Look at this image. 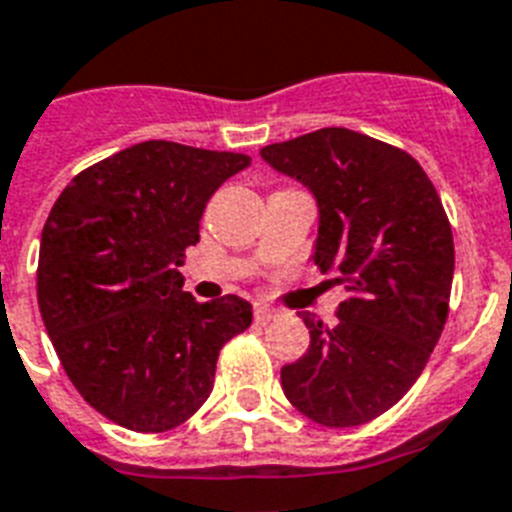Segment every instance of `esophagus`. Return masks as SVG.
I'll use <instances>...</instances> for the list:
<instances>
[{"label":"esophagus","instance_id":"obj_1","mask_svg":"<svg viewBox=\"0 0 512 512\" xmlns=\"http://www.w3.org/2000/svg\"><path fill=\"white\" fill-rule=\"evenodd\" d=\"M278 317V309L268 307V304H255V320L257 322H270Z\"/></svg>","mask_w":512,"mask_h":512}]
</instances>
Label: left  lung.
<instances>
[{
  "label": "left lung",
  "mask_w": 512,
  "mask_h": 512,
  "mask_svg": "<svg viewBox=\"0 0 512 512\" xmlns=\"http://www.w3.org/2000/svg\"><path fill=\"white\" fill-rule=\"evenodd\" d=\"M260 156L315 195L312 260L349 291L336 325L302 315L309 349L281 369L283 393L322 427L372 422L419 380L448 320V216L406 150L362 132L325 127Z\"/></svg>",
  "instance_id": "obj_1"
}]
</instances>
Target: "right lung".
I'll return each instance as SVG.
<instances>
[{
	"label": "right lung",
	"mask_w": 512,
	"mask_h": 512,
	"mask_svg": "<svg viewBox=\"0 0 512 512\" xmlns=\"http://www.w3.org/2000/svg\"><path fill=\"white\" fill-rule=\"evenodd\" d=\"M249 156L148 140L80 171L51 208L38 309L64 372L119 427L166 432L213 390L218 351L252 322L242 296L195 302L184 249Z\"/></svg>",
	"instance_id": "1"
}]
</instances>
